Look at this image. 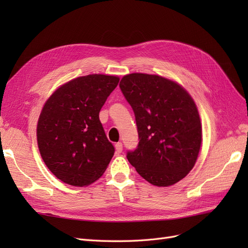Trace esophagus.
I'll list each match as a JSON object with an SVG mask.
<instances>
[{"instance_id":"obj_1","label":"esophagus","mask_w":248,"mask_h":248,"mask_svg":"<svg viewBox=\"0 0 248 248\" xmlns=\"http://www.w3.org/2000/svg\"><path fill=\"white\" fill-rule=\"evenodd\" d=\"M115 148H116V152L119 154L121 153L123 151V145L122 142H117V144L115 145Z\"/></svg>"}]
</instances>
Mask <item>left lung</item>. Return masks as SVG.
Instances as JSON below:
<instances>
[{
    "mask_svg": "<svg viewBox=\"0 0 248 248\" xmlns=\"http://www.w3.org/2000/svg\"><path fill=\"white\" fill-rule=\"evenodd\" d=\"M120 89L133 109L140 140L127 159L155 186L179 182L196 164L202 142L191 96L175 81L145 73L127 74Z\"/></svg>",
    "mask_w": 248,
    "mask_h": 248,
    "instance_id": "left-lung-1",
    "label": "left lung"
}]
</instances>
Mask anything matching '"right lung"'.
Returning <instances> with one entry per match:
<instances>
[{
	"mask_svg": "<svg viewBox=\"0 0 248 248\" xmlns=\"http://www.w3.org/2000/svg\"><path fill=\"white\" fill-rule=\"evenodd\" d=\"M119 80L104 74L77 78L44 104L37 125L38 148L48 170L64 183L87 186L106 171L115 148L99 111Z\"/></svg>",
	"mask_w": 248,
	"mask_h": 248,
	"instance_id": "1",
	"label": "right lung"
}]
</instances>
